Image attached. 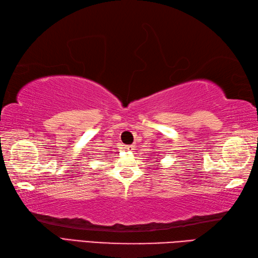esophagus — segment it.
Segmentation results:
<instances>
[{
	"mask_svg": "<svg viewBox=\"0 0 258 258\" xmlns=\"http://www.w3.org/2000/svg\"><path fill=\"white\" fill-rule=\"evenodd\" d=\"M125 150L128 151V152H132V151L134 150V145H126Z\"/></svg>",
	"mask_w": 258,
	"mask_h": 258,
	"instance_id": "34e87169",
	"label": "esophagus"
}]
</instances>
